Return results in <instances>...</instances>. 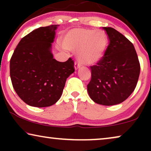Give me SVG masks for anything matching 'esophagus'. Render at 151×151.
Segmentation results:
<instances>
[{
	"label": "esophagus",
	"instance_id": "obj_1",
	"mask_svg": "<svg viewBox=\"0 0 151 151\" xmlns=\"http://www.w3.org/2000/svg\"><path fill=\"white\" fill-rule=\"evenodd\" d=\"M80 67H81V65L78 62H76L75 64H74V68H75V69H78Z\"/></svg>",
	"mask_w": 151,
	"mask_h": 151
}]
</instances>
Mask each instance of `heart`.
<instances>
[{
  "label": "heart",
  "mask_w": 151,
  "mask_h": 151,
  "mask_svg": "<svg viewBox=\"0 0 151 151\" xmlns=\"http://www.w3.org/2000/svg\"><path fill=\"white\" fill-rule=\"evenodd\" d=\"M62 44L67 50L78 51V59L82 64L91 65L104 56L109 38L102 31L73 29L66 34Z\"/></svg>",
  "instance_id": "1"
}]
</instances>
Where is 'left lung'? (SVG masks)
Listing matches in <instances>:
<instances>
[{
  "label": "left lung",
  "instance_id": "1",
  "mask_svg": "<svg viewBox=\"0 0 151 151\" xmlns=\"http://www.w3.org/2000/svg\"><path fill=\"white\" fill-rule=\"evenodd\" d=\"M109 44L104 56L91 67L88 93L97 104L111 106L127 100L135 90L140 65L133 45L112 27H102Z\"/></svg>",
  "mask_w": 151,
  "mask_h": 151
}]
</instances>
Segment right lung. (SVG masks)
I'll return each mask as SVG.
<instances>
[{
    "label": "right lung",
    "instance_id": "add662e5",
    "mask_svg": "<svg viewBox=\"0 0 151 151\" xmlns=\"http://www.w3.org/2000/svg\"><path fill=\"white\" fill-rule=\"evenodd\" d=\"M58 26L41 27L23 37L10 60L12 85L29 106L47 107L56 103L67 78L75 71L71 58L64 63L53 58L51 43Z\"/></svg>",
    "mask_w": 151,
    "mask_h": 151
}]
</instances>
